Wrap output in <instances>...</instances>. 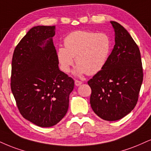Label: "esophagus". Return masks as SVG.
<instances>
[{
	"label": "esophagus",
	"mask_w": 151,
	"mask_h": 151,
	"mask_svg": "<svg viewBox=\"0 0 151 151\" xmlns=\"http://www.w3.org/2000/svg\"><path fill=\"white\" fill-rule=\"evenodd\" d=\"M82 84V82L80 81H78V80H76L75 81V85L76 86H79V85H81Z\"/></svg>",
	"instance_id": "esophagus-1"
}]
</instances>
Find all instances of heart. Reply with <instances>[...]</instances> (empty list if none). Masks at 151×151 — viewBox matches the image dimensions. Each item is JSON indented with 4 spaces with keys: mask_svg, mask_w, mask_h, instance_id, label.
I'll use <instances>...</instances> for the list:
<instances>
[{
    "mask_svg": "<svg viewBox=\"0 0 151 151\" xmlns=\"http://www.w3.org/2000/svg\"><path fill=\"white\" fill-rule=\"evenodd\" d=\"M64 42V47L58 48L57 56L65 73L69 72L74 58L78 64L76 73L95 74L105 66L111 52V39L104 33L74 31L66 36Z\"/></svg>",
    "mask_w": 151,
    "mask_h": 151,
    "instance_id": "1",
    "label": "heart"
}]
</instances>
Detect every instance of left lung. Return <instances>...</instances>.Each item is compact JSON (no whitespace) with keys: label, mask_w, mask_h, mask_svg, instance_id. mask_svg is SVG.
Here are the masks:
<instances>
[{"label":"left lung","mask_w":151,"mask_h":151,"mask_svg":"<svg viewBox=\"0 0 151 151\" xmlns=\"http://www.w3.org/2000/svg\"><path fill=\"white\" fill-rule=\"evenodd\" d=\"M111 24L115 31L114 47L105 66L87 83L94 112L104 120L115 121L135 107L144 73L138 45L122 25L113 21Z\"/></svg>","instance_id":"1"}]
</instances>
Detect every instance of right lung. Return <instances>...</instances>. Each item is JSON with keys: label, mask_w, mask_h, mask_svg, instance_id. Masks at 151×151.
Segmentation results:
<instances>
[{"label": "right lung", "mask_w": 151, "mask_h": 151, "mask_svg": "<svg viewBox=\"0 0 151 151\" xmlns=\"http://www.w3.org/2000/svg\"><path fill=\"white\" fill-rule=\"evenodd\" d=\"M55 26H37L28 31L14 49L11 90L24 118L50 127L65 116L74 81L59 68L52 37Z\"/></svg>", "instance_id": "1"}]
</instances>
